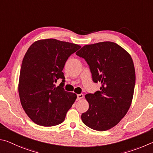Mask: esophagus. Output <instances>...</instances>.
Wrapping results in <instances>:
<instances>
[{
  "mask_svg": "<svg viewBox=\"0 0 153 153\" xmlns=\"http://www.w3.org/2000/svg\"><path fill=\"white\" fill-rule=\"evenodd\" d=\"M82 98H83V94H79V95H77V100H81Z\"/></svg>",
  "mask_w": 153,
  "mask_h": 153,
  "instance_id": "1",
  "label": "esophagus"
}]
</instances>
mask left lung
<instances>
[{
	"mask_svg": "<svg viewBox=\"0 0 153 153\" xmlns=\"http://www.w3.org/2000/svg\"><path fill=\"white\" fill-rule=\"evenodd\" d=\"M89 66L93 81L100 82V91L85 95L89 109L82 122L93 130L105 131L120 122L129 109L136 75L131 56L114 42L86 45L76 53Z\"/></svg>",
	"mask_w": 153,
	"mask_h": 153,
	"instance_id": "obj_1",
	"label": "left lung"
}]
</instances>
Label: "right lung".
I'll use <instances>...</instances> for the list:
<instances>
[{"mask_svg":"<svg viewBox=\"0 0 153 153\" xmlns=\"http://www.w3.org/2000/svg\"><path fill=\"white\" fill-rule=\"evenodd\" d=\"M80 45L56 39L35 42L21 64L19 94L24 111L32 121L43 126L61 124L76 99L64 89V66ZM62 79L58 87L55 83Z\"/></svg>","mask_w":153,"mask_h":153,"instance_id":"right-lung-1","label":"right lung"}]
</instances>
